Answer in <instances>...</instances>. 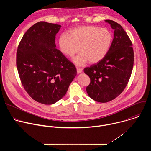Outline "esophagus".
<instances>
[{"label": "esophagus", "instance_id": "34e87169", "mask_svg": "<svg viewBox=\"0 0 151 151\" xmlns=\"http://www.w3.org/2000/svg\"><path fill=\"white\" fill-rule=\"evenodd\" d=\"M76 70H77L78 73H81L82 72V69L81 68H76Z\"/></svg>", "mask_w": 151, "mask_h": 151}]
</instances>
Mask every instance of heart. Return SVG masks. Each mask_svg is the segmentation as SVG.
Wrapping results in <instances>:
<instances>
[{
    "label": "heart",
    "mask_w": 151,
    "mask_h": 151,
    "mask_svg": "<svg viewBox=\"0 0 151 151\" xmlns=\"http://www.w3.org/2000/svg\"><path fill=\"white\" fill-rule=\"evenodd\" d=\"M112 41V34L106 28L83 26L73 28L68 35L62 33L58 38V46L64 55L72 57L79 50L81 52L73 58L77 66H82L88 61L96 63L108 52Z\"/></svg>",
    "instance_id": "heart-1"
}]
</instances>
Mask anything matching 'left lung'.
<instances>
[{"instance_id":"1","label":"left lung","mask_w":151,"mask_h":151,"mask_svg":"<svg viewBox=\"0 0 151 151\" xmlns=\"http://www.w3.org/2000/svg\"><path fill=\"white\" fill-rule=\"evenodd\" d=\"M105 21L114 30L111 47L101 60L83 69L91 81L86 88L88 96L100 103L114 100L124 91L134 64L133 44L125 31L114 21Z\"/></svg>"}]
</instances>
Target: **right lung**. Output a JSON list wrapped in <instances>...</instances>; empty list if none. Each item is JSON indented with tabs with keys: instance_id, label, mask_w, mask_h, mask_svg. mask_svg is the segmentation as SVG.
<instances>
[{
	"instance_id": "right-lung-1",
	"label": "right lung",
	"mask_w": 151,
	"mask_h": 151,
	"mask_svg": "<svg viewBox=\"0 0 151 151\" xmlns=\"http://www.w3.org/2000/svg\"><path fill=\"white\" fill-rule=\"evenodd\" d=\"M58 24L40 21L23 35L17 51L19 76L35 101L52 104L65 94L77 72L74 64L56 48Z\"/></svg>"
}]
</instances>
